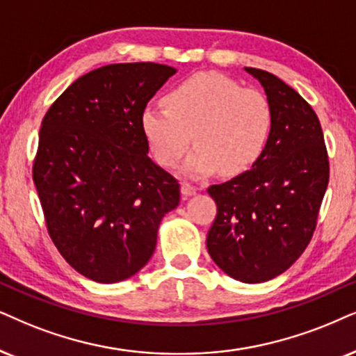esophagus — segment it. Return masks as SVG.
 Wrapping results in <instances>:
<instances>
[{
  "label": "esophagus",
  "mask_w": 356,
  "mask_h": 356,
  "mask_svg": "<svg viewBox=\"0 0 356 356\" xmlns=\"http://www.w3.org/2000/svg\"><path fill=\"white\" fill-rule=\"evenodd\" d=\"M181 191H182V195L191 197V195H193V193L197 192V187L192 186V184H188V182H184L182 186H181Z\"/></svg>",
  "instance_id": "34e87169"
}]
</instances>
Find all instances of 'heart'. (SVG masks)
<instances>
[{
	"instance_id": "b5f03b06",
	"label": "heart",
	"mask_w": 356,
	"mask_h": 356,
	"mask_svg": "<svg viewBox=\"0 0 356 356\" xmlns=\"http://www.w3.org/2000/svg\"><path fill=\"white\" fill-rule=\"evenodd\" d=\"M141 129L164 168L181 163L193 138L197 147L182 169L187 177L200 179L217 170L238 175L266 151L273 110L258 90L243 88L217 72H200L170 90L165 106L147 105Z\"/></svg>"
}]
</instances>
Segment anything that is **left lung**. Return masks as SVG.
Returning a JSON list of instances; mask_svg holds the SVG:
<instances>
[{"mask_svg":"<svg viewBox=\"0 0 356 356\" xmlns=\"http://www.w3.org/2000/svg\"><path fill=\"white\" fill-rule=\"evenodd\" d=\"M245 70L264 88L273 131L253 168L209 187L217 217L207 250L225 274L254 284L284 273L307 248L328 186V156L312 106L276 75Z\"/></svg>","mask_w":356,"mask_h":356,"instance_id":"left-lung-1","label":"left lung"}]
</instances>
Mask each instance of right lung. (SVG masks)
<instances>
[{"instance_id":"obj_1","label":"right lung","mask_w":356,"mask_h":356,"mask_svg":"<svg viewBox=\"0 0 356 356\" xmlns=\"http://www.w3.org/2000/svg\"><path fill=\"white\" fill-rule=\"evenodd\" d=\"M154 62L111 64L75 80L39 131L33 179L64 259L102 284L131 277L156 250L181 186L154 164L141 113L175 74Z\"/></svg>"}]
</instances>
